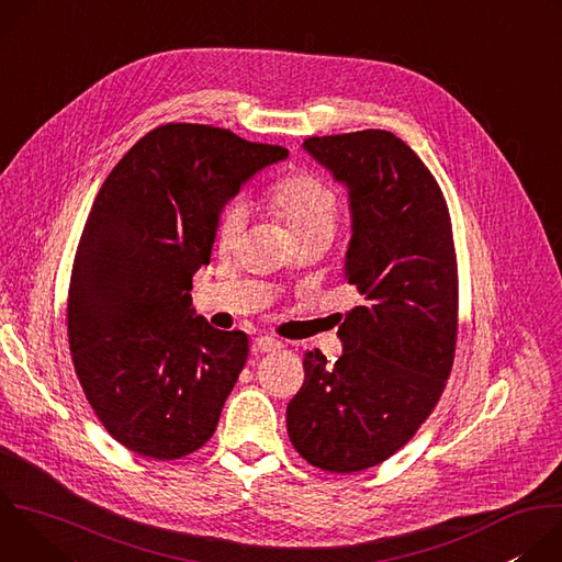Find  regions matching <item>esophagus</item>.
<instances>
[{"label":"esophagus","mask_w":562,"mask_h":562,"mask_svg":"<svg viewBox=\"0 0 562 562\" xmlns=\"http://www.w3.org/2000/svg\"><path fill=\"white\" fill-rule=\"evenodd\" d=\"M282 345L276 340V338H269V336H260L254 340V351H260V353H273V351H280Z\"/></svg>","instance_id":"1"}]
</instances>
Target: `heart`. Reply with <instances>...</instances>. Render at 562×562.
<instances>
[{"mask_svg": "<svg viewBox=\"0 0 562 562\" xmlns=\"http://www.w3.org/2000/svg\"><path fill=\"white\" fill-rule=\"evenodd\" d=\"M260 206L267 215L284 224L297 247H329L338 228L340 200L338 193L317 176L293 173L269 187ZM245 231V211L239 204H228L215 224V247L220 254H231Z\"/></svg>", "mask_w": 562, "mask_h": 562, "instance_id": "b5f03b06", "label": "heart"}]
</instances>
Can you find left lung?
Returning <instances> with one entry per match:
<instances>
[{
    "instance_id": "8db88e82",
    "label": "left lung",
    "mask_w": 562,
    "mask_h": 562,
    "mask_svg": "<svg viewBox=\"0 0 562 562\" xmlns=\"http://www.w3.org/2000/svg\"><path fill=\"white\" fill-rule=\"evenodd\" d=\"M304 148L349 187L345 278L362 304L342 319L334 364L304 353L286 431L308 464L353 473L405 447L447 386L458 340L453 231L436 178L393 133L306 137Z\"/></svg>"
}]
</instances>
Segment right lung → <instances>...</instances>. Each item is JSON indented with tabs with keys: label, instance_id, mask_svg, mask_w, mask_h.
<instances>
[{
	"label": "right lung",
	"instance_id": "add662e5",
	"mask_svg": "<svg viewBox=\"0 0 562 562\" xmlns=\"http://www.w3.org/2000/svg\"><path fill=\"white\" fill-rule=\"evenodd\" d=\"M286 153L171 122L104 180L75 251L66 325L89 405L126 449L178 460L213 436L249 338L193 315V273L211 260L222 206Z\"/></svg>",
	"mask_w": 562,
	"mask_h": 562
}]
</instances>
